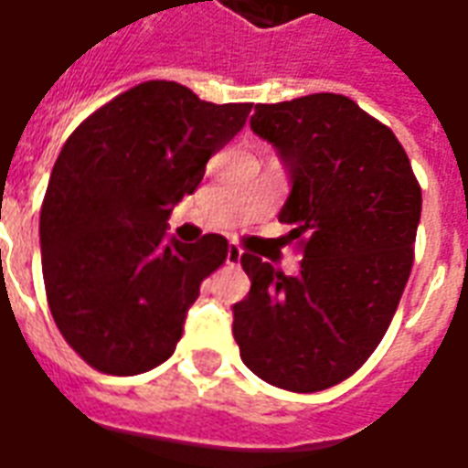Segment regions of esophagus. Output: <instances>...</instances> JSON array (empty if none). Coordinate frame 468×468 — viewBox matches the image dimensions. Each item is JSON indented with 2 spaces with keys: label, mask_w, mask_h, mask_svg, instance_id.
<instances>
[{
  "label": "esophagus",
  "mask_w": 468,
  "mask_h": 468,
  "mask_svg": "<svg viewBox=\"0 0 468 468\" xmlns=\"http://www.w3.org/2000/svg\"><path fill=\"white\" fill-rule=\"evenodd\" d=\"M243 258V250L238 245H228V253H225V263L228 265H238Z\"/></svg>",
  "instance_id": "1"
}]
</instances>
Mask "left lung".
<instances>
[{
    "mask_svg": "<svg viewBox=\"0 0 468 468\" xmlns=\"http://www.w3.org/2000/svg\"><path fill=\"white\" fill-rule=\"evenodd\" d=\"M255 134L291 175L278 220L301 271L240 258L250 293L233 305L240 358L271 386L314 393L346 381L381 344L411 275L421 187L391 127L334 92L255 105Z\"/></svg>",
    "mask_w": 468,
    "mask_h": 468,
    "instance_id": "1",
    "label": "left lung"
}]
</instances>
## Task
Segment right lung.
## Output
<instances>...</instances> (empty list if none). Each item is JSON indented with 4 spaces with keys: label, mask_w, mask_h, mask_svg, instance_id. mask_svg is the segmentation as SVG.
<instances>
[{
    "label": "right lung",
    "mask_w": 468,
    "mask_h": 468,
    "mask_svg": "<svg viewBox=\"0 0 468 468\" xmlns=\"http://www.w3.org/2000/svg\"><path fill=\"white\" fill-rule=\"evenodd\" d=\"M250 107L213 105L150 80L67 137L39 213L42 275L59 334L97 371L134 376L173 356L228 240H165L167 218L243 130Z\"/></svg>",
    "instance_id": "right-lung-1"
}]
</instances>
